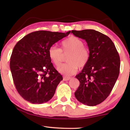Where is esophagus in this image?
I'll return each instance as SVG.
<instances>
[{
  "label": "esophagus",
  "instance_id": "34e87169",
  "mask_svg": "<svg viewBox=\"0 0 130 130\" xmlns=\"http://www.w3.org/2000/svg\"><path fill=\"white\" fill-rule=\"evenodd\" d=\"M71 79V77H67V76H64L63 77V80L64 81H68Z\"/></svg>",
  "mask_w": 130,
  "mask_h": 130
}]
</instances>
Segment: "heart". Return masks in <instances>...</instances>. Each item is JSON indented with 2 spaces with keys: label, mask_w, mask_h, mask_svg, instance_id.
Segmentation results:
<instances>
[{
  "label": "heart",
  "mask_w": 130,
  "mask_h": 130,
  "mask_svg": "<svg viewBox=\"0 0 130 130\" xmlns=\"http://www.w3.org/2000/svg\"><path fill=\"white\" fill-rule=\"evenodd\" d=\"M84 43L80 38L71 36L61 43V48L52 46L48 50V56L50 61L56 67L61 64L62 60V53H70L67 58L68 63L61 65L58 72L65 76H70L77 72L78 67L83 68L88 62L89 52L84 46Z\"/></svg>",
  "instance_id": "heart-1"
}]
</instances>
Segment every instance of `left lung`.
Here are the masks:
<instances>
[{
  "label": "left lung",
  "instance_id": "obj_1",
  "mask_svg": "<svg viewBox=\"0 0 130 130\" xmlns=\"http://www.w3.org/2000/svg\"><path fill=\"white\" fill-rule=\"evenodd\" d=\"M87 42L89 60L76 76L80 85L74 92L78 102L88 106L100 104L109 96L119 74L120 57L108 37L94 30H72Z\"/></svg>",
  "mask_w": 130,
  "mask_h": 130
}]
</instances>
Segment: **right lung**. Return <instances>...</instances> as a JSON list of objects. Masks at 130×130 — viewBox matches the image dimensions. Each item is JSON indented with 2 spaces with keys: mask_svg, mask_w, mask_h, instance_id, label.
I'll list each match as a JSON object with an SVG mask.
<instances>
[{
  "mask_svg": "<svg viewBox=\"0 0 130 130\" xmlns=\"http://www.w3.org/2000/svg\"><path fill=\"white\" fill-rule=\"evenodd\" d=\"M37 31L18 41L12 50L10 67L17 91L32 104H42L54 96L62 76L55 69L48 50L70 34Z\"/></svg>",
  "mask_w": 130,
  "mask_h": 130,
  "instance_id": "obj_1",
  "label": "right lung"
}]
</instances>
